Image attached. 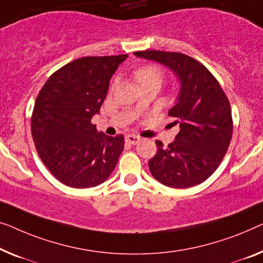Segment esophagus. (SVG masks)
Returning <instances> with one entry per match:
<instances>
[{
  "instance_id": "obj_1",
  "label": "esophagus",
  "mask_w": 263,
  "mask_h": 263,
  "mask_svg": "<svg viewBox=\"0 0 263 263\" xmlns=\"http://www.w3.org/2000/svg\"><path fill=\"white\" fill-rule=\"evenodd\" d=\"M140 137H138V136H135V135H128V136H126V142L128 143V144H132V145H136V144H138L139 142H140Z\"/></svg>"
}]
</instances>
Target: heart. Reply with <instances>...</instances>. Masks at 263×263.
<instances>
[{
    "instance_id": "obj_1",
    "label": "heart",
    "mask_w": 263,
    "mask_h": 263,
    "mask_svg": "<svg viewBox=\"0 0 263 263\" xmlns=\"http://www.w3.org/2000/svg\"><path fill=\"white\" fill-rule=\"evenodd\" d=\"M135 77L139 85L146 84V82H157V84L160 85L164 79L162 69L155 65L145 66V67L138 69L136 72Z\"/></svg>"
}]
</instances>
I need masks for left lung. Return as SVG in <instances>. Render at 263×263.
Returning a JSON list of instances; mask_svg holds the SVG:
<instances>
[{"mask_svg":"<svg viewBox=\"0 0 263 263\" xmlns=\"http://www.w3.org/2000/svg\"><path fill=\"white\" fill-rule=\"evenodd\" d=\"M136 57L167 66L181 81L177 103L169 111L181 131L167 146L156 140L157 154L148 169L157 181L170 187L201 184L217 169L233 137L232 107L210 70L182 53L139 50Z\"/></svg>","mask_w":263,"mask_h":263,"instance_id":"1","label":"left lung"}]
</instances>
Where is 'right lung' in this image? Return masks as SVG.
<instances>
[{"mask_svg": "<svg viewBox=\"0 0 263 263\" xmlns=\"http://www.w3.org/2000/svg\"><path fill=\"white\" fill-rule=\"evenodd\" d=\"M127 54L84 57L58 69L35 100L30 127L35 147L52 175L70 187L97 186L109 177L124 150V136L98 132L109 80Z\"/></svg>", "mask_w": 263, "mask_h": 263, "instance_id": "right-lung-1", "label": "right lung"}]
</instances>
